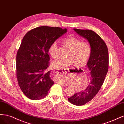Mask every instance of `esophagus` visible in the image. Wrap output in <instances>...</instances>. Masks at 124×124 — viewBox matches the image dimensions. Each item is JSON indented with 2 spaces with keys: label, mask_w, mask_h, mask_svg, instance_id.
<instances>
[{
  "label": "esophagus",
  "mask_w": 124,
  "mask_h": 124,
  "mask_svg": "<svg viewBox=\"0 0 124 124\" xmlns=\"http://www.w3.org/2000/svg\"><path fill=\"white\" fill-rule=\"evenodd\" d=\"M69 69H65L63 70H59L56 72V75L57 76H65L67 74L68 72L69 71Z\"/></svg>",
  "instance_id": "1"
}]
</instances>
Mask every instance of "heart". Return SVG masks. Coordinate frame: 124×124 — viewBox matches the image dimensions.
Masks as SVG:
<instances>
[{
	"mask_svg": "<svg viewBox=\"0 0 124 124\" xmlns=\"http://www.w3.org/2000/svg\"><path fill=\"white\" fill-rule=\"evenodd\" d=\"M63 43L70 49L68 58H60L54 61L52 66L53 68L62 70L75 63L78 66H83L86 64L91 54V44L87 42H82L78 38L69 36L63 40ZM58 44L53 42L49 47L50 55L55 58L58 56Z\"/></svg>",
	"mask_w": 124,
	"mask_h": 124,
	"instance_id": "heart-1",
	"label": "heart"
}]
</instances>
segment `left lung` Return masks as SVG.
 Returning <instances> with one entry per match:
<instances>
[{
    "mask_svg": "<svg viewBox=\"0 0 124 124\" xmlns=\"http://www.w3.org/2000/svg\"><path fill=\"white\" fill-rule=\"evenodd\" d=\"M80 36L87 39L92 47L87 63L90 72V82L84 91L68 98V101L77 106L86 104L95 97L104 83L108 70L109 55L106 43L100 36L91 30L73 29Z\"/></svg>",
    "mask_w": 124,
    "mask_h": 124,
    "instance_id": "left-lung-1",
    "label": "left lung"
}]
</instances>
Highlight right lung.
Here are the masks:
<instances>
[{
    "mask_svg": "<svg viewBox=\"0 0 124 124\" xmlns=\"http://www.w3.org/2000/svg\"><path fill=\"white\" fill-rule=\"evenodd\" d=\"M67 32L59 27L41 26L30 30L22 40L16 58L17 78L22 92L29 99L46 97L54 82L49 67V47Z\"/></svg>",
    "mask_w": 124,
    "mask_h": 124,
    "instance_id": "1",
    "label": "right lung"
}]
</instances>
